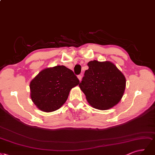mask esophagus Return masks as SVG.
<instances>
[{"instance_id": "obj_1", "label": "esophagus", "mask_w": 155, "mask_h": 155, "mask_svg": "<svg viewBox=\"0 0 155 155\" xmlns=\"http://www.w3.org/2000/svg\"><path fill=\"white\" fill-rule=\"evenodd\" d=\"M77 77H78V78L79 79V81H81V79H82V75H81V74H78V75Z\"/></svg>"}]
</instances>
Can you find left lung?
<instances>
[{"label": "left lung", "instance_id": "8db88e82", "mask_svg": "<svg viewBox=\"0 0 155 155\" xmlns=\"http://www.w3.org/2000/svg\"><path fill=\"white\" fill-rule=\"evenodd\" d=\"M79 86L94 108L106 110L120 101L126 87L124 74L110 62L90 61Z\"/></svg>", "mask_w": 155, "mask_h": 155}]
</instances>
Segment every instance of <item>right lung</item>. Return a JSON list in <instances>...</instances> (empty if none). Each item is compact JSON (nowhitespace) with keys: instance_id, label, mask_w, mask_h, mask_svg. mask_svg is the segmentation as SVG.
Instances as JSON below:
<instances>
[{"instance_id":"add662e5","label":"right lung","mask_w":155,"mask_h":155,"mask_svg":"<svg viewBox=\"0 0 155 155\" xmlns=\"http://www.w3.org/2000/svg\"><path fill=\"white\" fill-rule=\"evenodd\" d=\"M79 83L73 71L66 66L45 69L30 83L31 98L41 110L56 111L66 102L71 89Z\"/></svg>"}]
</instances>
